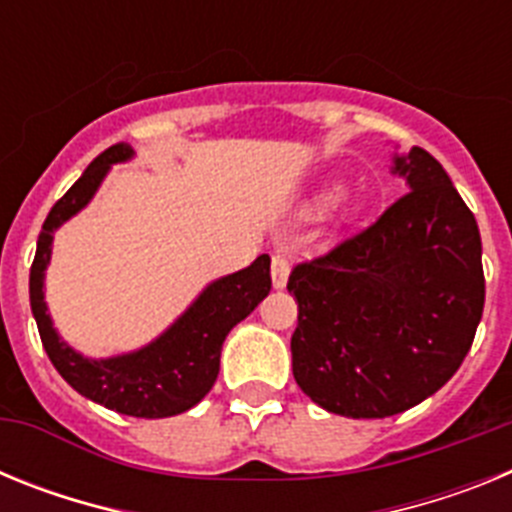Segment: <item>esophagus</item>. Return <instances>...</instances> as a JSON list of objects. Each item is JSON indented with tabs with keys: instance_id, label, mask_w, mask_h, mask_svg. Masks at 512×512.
I'll return each instance as SVG.
<instances>
[{
	"instance_id": "esophagus-1",
	"label": "esophagus",
	"mask_w": 512,
	"mask_h": 512,
	"mask_svg": "<svg viewBox=\"0 0 512 512\" xmlns=\"http://www.w3.org/2000/svg\"><path fill=\"white\" fill-rule=\"evenodd\" d=\"M287 279H289V261L284 259V256H274V259H271V284H274V289L287 287Z\"/></svg>"
}]
</instances>
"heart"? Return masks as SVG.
I'll list each match as a JSON object with an SVG mask.
<instances>
[{"mask_svg": "<svg viewBox=\"0 0 512 512\" xmlns=\"http://www.w3.org/2000/svg\"><path fill=\"white\" fill-rule=\"evenodd\" d=\"M341 184H323L320 189H315V192L310 194V200L305 202V210L307 212H320V210H328L330 205H336L338 200H341ZM356 217V210L354 207H346V210L341 212V223H351Z\"/></svg>", "mask_w": 512, "mask_h": 512, "instance_id": "1", "label": "heart"}]
</instances>
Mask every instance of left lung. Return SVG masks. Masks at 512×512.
<instances>
[{"label": "left lung", "instance_id": "obj_1", "mask_svg": "<svg viewBox=\"0 0 512 512\" xmlns=\"http://www.w3.org/2000/svg\"><path fill=\"white\" fill-rule=\"evenodd\" d=\"M408 194L351 241L295 266L292 372L343 418L405 413L449 382L485 307L482 238L436 158L392 156Z\"/></svg>", "mask_w": 512, "mask_h": 512}]
</instances>
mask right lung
I'll return each mask as SVG.
<instances>
[{
    "label": "right lung",
    "instance_id": "add662e5",
    "mask_svg": "<svg viewBox=\"0 0 512 512\" xmlns=\"http://www.w3.org/2000/svg\"><path fill=\"white\" fill-rule=\"evenodd\" d=\"M133 156L128 143L110 146L51 207L30 266V307L45 354L79 395L133 418H171L187 413L212 390L225 336L269 295L271 259L261 253L246 269L207 284L192 305L146 346L107 359L79 354L58 336L45 302V269L53 256V233L92 202L112 166L125 164Z\"/></svg>",
    "mask_w": 512,
    "mask_h": 512
}]
</instances>
